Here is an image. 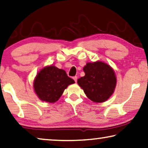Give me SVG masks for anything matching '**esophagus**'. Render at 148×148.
<instances>
[{"label": "esophagus", "instance_id": "obj_1", "mask_svg": "<svg viewBox=\"0 0 148 148\" xmlns=\"http://www.w3.org/2000/svg\"><path fill=\"white\" fill-rule=\"evenodd\" d=\"M73 79L74 80V81L76 82H77V79H78V77H77V76H74V77H73Z\"/></svg>", "mask_w": 148, "mask_h": 148}]
</instances>
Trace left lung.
Listing matches in <instances>:
<instances>
[{
  "label": "left lung",
  "mask_w": 148,
  "mask_h": 148,
  "mask_svg": "<svg viewBox=\"0 0 148 148\" xmlns=\"http://www.w3.org/2000/svg\"><path fill=\"white\" fill-rule=\"evenodd\" d=\"M85 76L77 80L86 95L96 103L106 101L114 93L116 77L114 70L102 61L88 62L83 68Z\"/></svg>",
  "instance_id": "left-lung-1"
}]
</instances>
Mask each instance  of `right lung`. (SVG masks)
Masks as SVG:
<instances>
[{
  "mask_svg": "<svg viewBox=\"0 0 148 148\" xmlns=\"http://www.w3.org/2000/svg\"><path fill=\"white\" fill-rule=\"evenodd\" d=\"M75 83L67 76L64 70L54 66L42 68L36 75L34 82V90L42 101L54 103L59 100L64 90Z\"/></svg>",
  "mask_w": 148,
  "mask_h": 148,
  "instance_id": "1",
  "label": "right lung"
}]
</instances>
